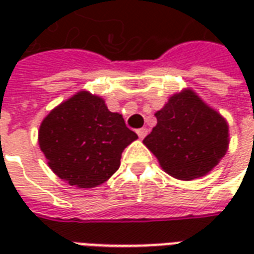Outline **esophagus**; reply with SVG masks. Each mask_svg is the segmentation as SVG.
<instances>
[{
    "label": "esophagus",
    "mask_w": 254,
    "mask_h": 254,
    "mask_svg": "<svg viewBox=\"0 0 254 254\" xmlns=\"http://www.w3.org/2000/svg\"><path fill=\"white\" fill-rule=\"evenodd\" d=\"M147 132H148V130H147L145 127H141V129H137V130H136V133H137V136L140 138L145 137V136H147Z\"/></svg>",
    "instance_id": "obj_1"
}]
</instances>
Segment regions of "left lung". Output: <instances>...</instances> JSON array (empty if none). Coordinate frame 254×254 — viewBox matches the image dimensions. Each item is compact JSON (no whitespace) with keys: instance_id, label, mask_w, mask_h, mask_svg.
Here are the masks:
<instances>
[{"instance_id":"left-lung-1","label":"left lung","mask_w":254,"mask_h":254,"mask_svg":"<svg viewBox=\"0 0 254 254\" xmlns=\"http://www.w3.org/2000/svg\"><path fill=\"white\" fill-rule=\"evenodd\" d=\"M143 143L160 167L181 181L207 176L229 148V124L190 88L171 95Z\"/></svg>"}]
</instances>
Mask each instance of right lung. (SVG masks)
Segmentation results:
<instances>
[{"label": "right lung", "mask_w": 254, "mask_h": 254, "mask_svg": "<svg viewBox=\"0 0 254 254\" xmlns=\"http://www.w3.org/2000/svg\"><path fill=\"white\" fill-rule=\"evenodd\" d=\"M137 138L105 99L78 91L47 114L38 143L47 165L63 181L89 189L102 185L121 165L122 151Z\"/></svg>", "instance_id": "add662e5"}]
</instances>
